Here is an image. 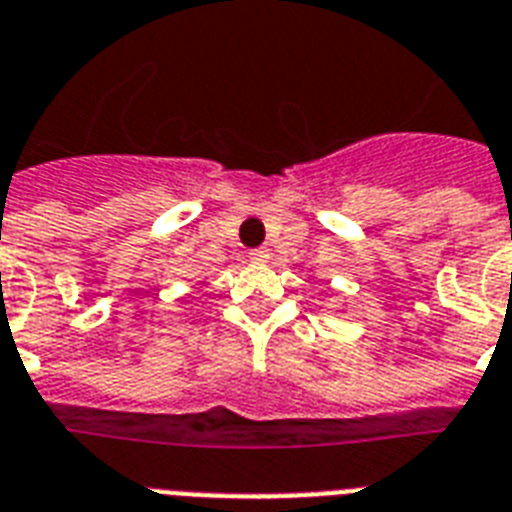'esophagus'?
Masks as SVG:
<instances>
[{
    "label": "esophagus",
    "instance_id": "obj_1",
    "mask_svg": "<svg viewBox=\"0 0 512 512\" xmlns=\"http://www.w3.org/2000/svg\"><path fill=\"white\" fill-rule=\"evenodd\" d=\"M248 256H251V261H267L269 251H267V248H256V251H251Z\"/></svg>",
    "mask_w": 512,
    "mask_h": 512
}]
</instances>
